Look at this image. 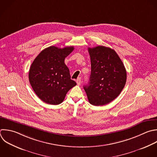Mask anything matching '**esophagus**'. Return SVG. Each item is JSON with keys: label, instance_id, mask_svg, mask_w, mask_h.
Here are the masks:
<instances>
[{"label": "esophagus", "instance_id": "obj_1", "mask_svg": "<svg viewBox=\"0 0 157 157\" xmlns=\"http://www.w3.org/2000/svg\"><path fill=\"white\" fill-rule=\"evenodd\" d=\"M76 82H77V85H80V83H81V78H78L77 80H76Z\"/></svg>", "mask_w": 157, "mask_h": 157}]
</instances>
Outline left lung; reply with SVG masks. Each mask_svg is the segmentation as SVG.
Returning <instances> with one entry per match:
<instances>
[{
  "instance_id": "1",
  "label": "left lung",
  "mask_w": 157,
  "mask_h": 157,
  "mask_svg": "<svg viewBox=\"0 0 157 157\" xmlns=\"http://www.w3.org/2000/svg\"><path fill=\"white\" fill-rule=\"evenodd\" d=\"M91 59L90 82L83 88L90 104L104 105L114 100L126 81V71L115 51L98 46L88 48Z\"/></svg>"
}]
</instances>
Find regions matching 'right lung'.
Returning a JSON list of instances; mask_svg holds the SVG:
<instances>
[{
    "instance_id": "1",
    "label": "right lung",
    "mask_w": 157,
    "mask_h": 157,
    "mask_svg": "<svg viewBox=\"0 0 157 157\" xmlns=\"http://www.w3.org/2000/svg\"><path fill=\"white\" fill-rule=\"evenodd\" d=\"M74 47L59 48L49 47L42 50L33 62L29 80L37 96L52 105L61 104L67 93L77 83L71 79L65 58L74 50Z\"/></svg>"
}]
</instances>
